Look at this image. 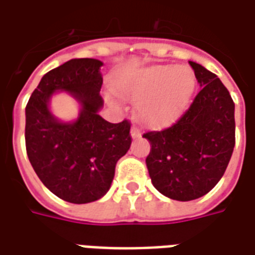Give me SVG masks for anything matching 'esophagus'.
<instances>
[{"instance_id": "1", "label": "esophagus", "mask_w": 255, "mask_h": 255, "mask_svg": "<svg viewBox=\"0 0 255 255\" xmlns=\"http://www.w3.org/2000/svg\"><path fill=\"white\" fill-rule=\"evenodd\" d=\"M130 134H131L133 138H138V137H141V130L137 126H133L131 130H130Z\"/></svg>"}]
</instances>
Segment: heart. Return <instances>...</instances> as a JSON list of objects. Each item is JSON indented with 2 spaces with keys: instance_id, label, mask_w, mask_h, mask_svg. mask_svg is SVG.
I'll list each match as a JSON object with an SVG mask.
<instances>
[{
  "instance_id": "obj_1",
  "label": "heart",
  "mask_w": 255,
  "mask_h": 255,
  "mask_svg": "<svg viewBox=\"0 0 255 255\" xmlns=\"http://www.w3.org/2000/svg\"><path fill=\"white\" fill-rule=\"evenodd\" d=\"M194 89L187 69L153 66L121 81L117 91L125 99L140 102L138 114L150 126H166L185 109Z\"/></svg>"
}]
</instances>
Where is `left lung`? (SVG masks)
<instances>
[{
	"instance_id": "1",
	"label": "left lung",
	"mask_w": 255,
	"mask_h": 255,
	"mask_svg": "<svg viewBox=\"0 0 255 255\" xmlns=\"http://www.w3.org/2000/svg\"><path fill=\"white\" fill-rule=\"evenodd\" d=\"M200 92L170 128L146 131L150 181L161 194L191 201L216 186L235 146V105L216 74L191 62Z\"/></svg>"
}]
</instances>
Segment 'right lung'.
Segmentation results:
<instances>
[{
    "instance_id": "add662e5",
    "label": "right lung",
    "mask_w": 255,
    "mask_h": 255,
    "mask_svg": "<svg viewBox=\"0 0 255 255\" xmlns=\"http://www.w3.org/2000/svg\"><path fill=\"white\" fill-rule=\"evenodd\" d=\"M103 62L70 59L44 74L25 107V148L29 163L44 186L64 201L99 200L114 179L117 161L131 144L130 122L111 124L98 111ZM55 90H68L82 105L77 121L62 124L49 113Z\"/></svg>"
}]
</instances>
